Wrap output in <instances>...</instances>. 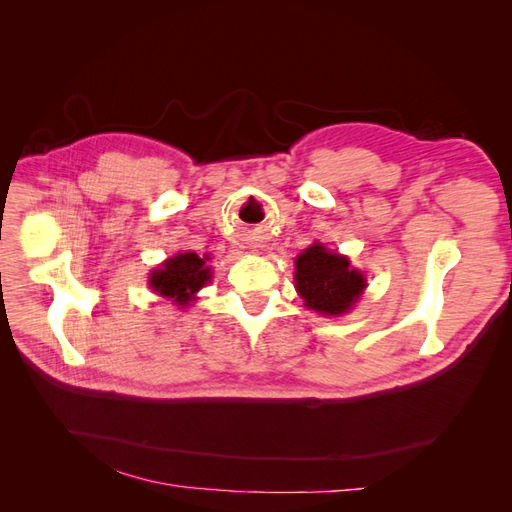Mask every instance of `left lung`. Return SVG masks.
Returning <instances> with one entry per match:
<instances>
[{
  "mask_svg": "<svg viewBox=\"0 0 512 512\" xmlns=\"http://www.w3.org/2000/svg\"><path fill=\"white\" fill-rule=\"evenodd\" d=\"M294 265V288L305 307L324 316L350 312L367 286L363 273L352 269L346 256L329 252L322 243L307 247Z\"/></svg>",
  "mask_w": 512,
  "mask_h": 512,
  "instance_id": "8db88e82",
  "label": "left lung"
}]
</instances>
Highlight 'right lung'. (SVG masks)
I'll use <instances>...</instances> for the list:
<instances>
[{"label":"right lung","instance_id":"obj_1","mask_svg":"<svg viewBox=\"0 0 512 512\" xmlns=\"http://www.w3.org/2000/svg\"><path fill=\"white\" fill-rule=\"evenodd\" d=\"M209 260L211 256H198L196 252L168 258L156 271H151L149 288L177 307H188L196 299V292L211 282Z\"/></svg>","mask_w":512,"mask_h":512}]
</instances>
